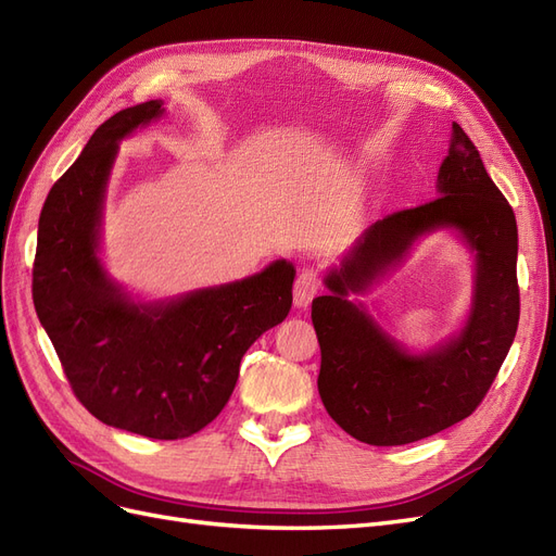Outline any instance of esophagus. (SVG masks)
<instances>
[{"label": "esophagus", "instance_id": "esophagus-1", "mask_svg": "<svg viewBox=\"0 0 556 556\" xmlns=\"http://www.w3.org/2000/svg\"><path fill=\"white\" fill-rule=\"evenodd\" d=\"M317 274L313 268H301L296 280H294V306L296 308H306L311 304V299L317 292Z\"/></svg>", "mask_w": 556, "mask_h": 556}]
</instances>
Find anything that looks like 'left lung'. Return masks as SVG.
<instances>
[{
	"label": "left lung",
	"mask_w": 556,
	"mask_h": 556,
	"mask_svg": "<svg viewBox=\"0 0 556 556\" xmlns=\"http://www.w3.org/2000/svg\"><path fill=\"white\" fill-rule=\"evenodd\" d=\"M439 197L384 215L368 227L313 299L323 352L317 390L327 413L368 445L422 441L473 413L498 374L519 323L517 223L508 199L486 174L478 148L452 123ZM454 228L477 255L475 304L465 329L445 346L410 356L361 305L365 291L429 230Z\"/></svg>",
	"instance_id": "1"
}]
</instances>
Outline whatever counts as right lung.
I'll return each instance as SVG.
<instances>
[{
	"label": "right lung",
	"instance_id": "right-lung-1",
	"mask_svg": "<svg viewBox=\"0 0 556 556\" xmlns=\"http://www.w3.org/2000/svg\"><path fill=\"white\" fill-rule=\"evenodd\" d=\"M164 113L162 99L99 125L50 188L39 217L31 296L76 399L99 422L176 441L220 415L245 350L292 308L294 266L137 304L99 260L104 194L117 143Z\"/></svg>",
	"mask_w": 556,
	"mask_h": 556
}]
</instances>
